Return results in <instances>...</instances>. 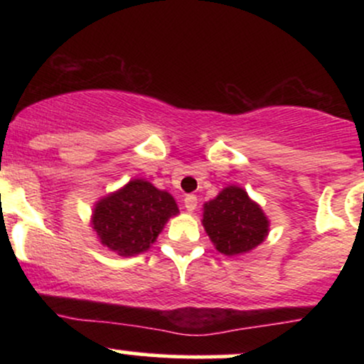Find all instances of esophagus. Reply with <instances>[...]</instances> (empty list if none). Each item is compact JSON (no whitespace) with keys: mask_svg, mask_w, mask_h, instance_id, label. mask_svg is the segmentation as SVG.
Returning <instances> with one entry per match:
<instances>
[{"mask_svg":"<svg viewBox=\"0 0 364 364\" xmlns=\"http://www.w3.org/2000/svg\"><path fill=\"white\" fill-rule=\"evenodd\" d=\"M183 203H185V208L188 212H193L196 208V203H198V200H196L195 195H186L185 200H183Z\"/></svg>","mask_w":364,"mask_h":364,"instance_id":"obj_1","label":"esophagus"}]
</instances>
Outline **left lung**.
<instances>
[{
	"mask_svg": "<svg viewBox=\"0 0 364 364\" xmlns=\"http://www.w3.org/2000/svg\"><path fill=\"white\" fill-rule=\"evenodd\" d=\"M203 228L220 253L241 255L265 240L269 220L243 188L228 186L203 205Z\"/></svg>",
	"mask_w": 364,
	"mask_h": 364,
	"instance_id": "1",
	"label": "left lung"
}]
</instances>
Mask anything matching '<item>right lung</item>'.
I'll return each instance as SVG.
<instances>
[{"instance_id": "1", "label": "right lung", "mask_w": 364, "mask_h": 364, "mask_svg": "<svg viewBox=\"0 0 364 364\" xmlns=\"http://www.w3.org/2000/svg\"><path fill=\"white\" fill-rule=\"evenodd\" d=\"M178 212L168 191L133 179L95 205L92 225L104 246L129 257L149 250L169 217Z\"/></svg>"}]
</instances>
